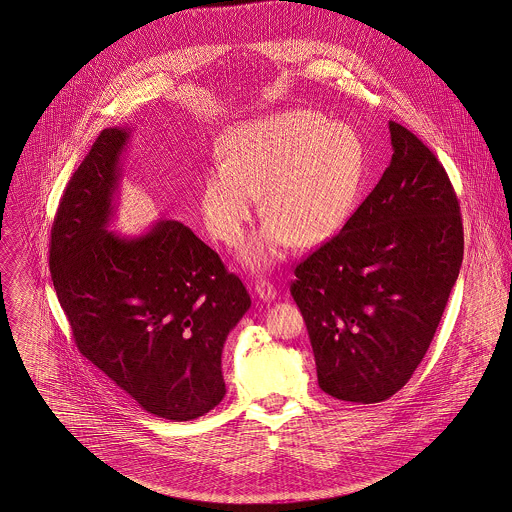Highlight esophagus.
Returning <instances> with one entry per match:
<instances>
[{
    "mask_svg": "<svg viewBox=\"0 0 512 512\" xmlns=\"http://www.w3.org/2000/svg\"><path fill=\"white\" fill-rule=\"evenodd\" d=\"M254 289H256V295H258L262 301H266V303H270V301H273V299L277 297V291H275V287H273V283L270 279H258Z\"/></svg>",
    "mask_w": 512,
    "mask_h": 512,
    "instance_id": "obj_1",
    "label": "esophagus"
}]
</instances>
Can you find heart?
<instances>
[{
	"label": "heart",
	"instance_id": "1",
	"mask_svg": "<svg viewBox=\"0 0 512 512\" xmlns=\"http://www.w3.org/2000/svg\"><path fill=\"white\" fill-rule=\"evenodd\" d=\"M223 163L204 174L200 207L207 231L233 246L244 237L262 194L264 227L240 258L270 268L293 244L334 237L351 215L367 174L357 130L310 108H289L244 122L221 141Z\"/></svg>",
	"mask_w": 512,
	"mask_h": 512
}]
</instances>
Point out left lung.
Segmentation results:
<instances>
[{
  "mask_svg": "<svg viewBox=\"0 0 512 512\" xmlns=\"http://www.w3.org/2000/svg\"><path fill=\"white\" fill-rule=\"evenodd\" d=\"M388 128L394 153L375 190L291 283L318 386L357 404L388 400L411 378L464 256L460 205L443 165L408 128Z\"/></svg>",
  "mask_w": 512,
  "mask_h": 512,
  "instance_id": "left-lung-1",
  "label": "left lung"
}]
</instances>
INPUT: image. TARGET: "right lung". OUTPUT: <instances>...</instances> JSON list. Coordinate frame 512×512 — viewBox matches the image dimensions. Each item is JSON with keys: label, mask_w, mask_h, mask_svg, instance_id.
I'll return each instance as SVG.
<instances>
[{"label": "right lung", "mask_w": 512, "mask_h": 512, "mask_svg": "<svg viewBox=\"0 0 512 512\" xmlns=\"http://www.w3.org/2000/svg\"><path fill=\"white\" fill-rule=\"evenodd\" d=\"M130 128H106L73 172L50 239V273L77 349L145 411L192 421L227 388L221 353L250 295L184 223L108 231Z\"/></svg>", "instance_id": "right-lung-1"}]
</instances>
